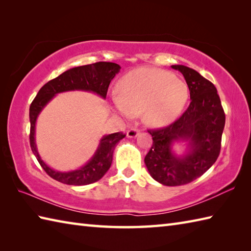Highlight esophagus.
I'll list each match as a JSON object with an SVG mask.
<instances>
[{
    "label": "esophagus",
    "instance_id": "obj_1",
    "mask_svg": "<svg viewBox=\"0 0 251 251\" xmlns=\"http://www.w3.org/2000/svg\"><path fill=\"white\" fill-rule=\"evenodd\" d=\"M139 135V129L137 128H130L128 131H127V137L128 138H135Z\"/></svg>",
    "mask_w": 251,
    "mask_h": 251
}]
</instances>
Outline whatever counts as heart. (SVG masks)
<instances>
[{
	"instance_id": "obj_1",
	"label": "heart",
	"mask_w": 251,
	"mask_h": 251,
	"mask_svg": "<svg viewBox=\"0 0 251 251\" xmlns=\"http://www.w3.org/2000/svg\"><path fill=\"white\" fill-rule=\"evenodd\" d=\"M189 98L186 84L169 72L139 68L129 72L119 83V96L113 105L119 113L129 119L142 112V119L151 126H164L177 117Z\"/></svg>"
}]
</instances>
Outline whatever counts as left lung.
Returning <instances> with one entry per match:
<instances>
[{
    "label": "left lung",
    "mask_w": 251,
    "mask_h": 251,
    "mask_svg": "<svg viewBox=\"0 0 251 251\" xmlns=\"http://www.w3.org/2000/svg\"><path fill=\"white\" fill-rule=\"evenodd\" d=\"M172 68L183 74L191 102L173 124L148 130L153 145L145 163L154 180L177 186L192 182L215 164L220 154L226 114L214 84L189 67ZM180 140L189 141L190 150L183 157H177L171 150L172 143Z\"/></svg>",
    "instance_id": "1"
}]
</instances>
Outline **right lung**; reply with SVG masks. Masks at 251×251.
<instances>
[{"instance_id":"add662e5","label":"right lung","mask_w":251,"mask_h":251,"mask_svg":"<svg viewBox=\"0 0 251 251\" xmlns=\"http://www.w3.org/2000/svg\"><path fill=\"white\" fill-rule=\"evenodd\" d=\"M120 69L121 67L117 63L105 61L72 68L70 70L63 72L56 78L47 82L39 90L36 97L32 101L29 112L31 125V150L42 168L52 179L70 185H86L100 180L111 166L114 148L126 135L123 134V132H114V134L103 136L102 139L100 140L99 147L94 154V156L83 167L68 173L57 172V170L47 166L42 161L40 154L36 150L34 139L35 123L40 112L43 110L44 106L50 102L54 96L59 93L69 92V90H86V92H93L101 96L102 98H105L109 85L115 76V74L120 72Z\"/></svg>"}]
</instances>
